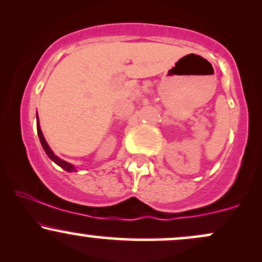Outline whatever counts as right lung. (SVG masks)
I'll return each instance as SVG.
<instances>
[{
	"label": "right lung",
	"mask_w": 262,
	"mask_h": 262,
	"mask_svg": "<svg viewBox=\"0 0 262 262\" xmlns=\"http://www.w3.org/2000/svg\"><path fill=\"white\" fill-rule=\"evenodd\" d=\"M36 128H37V135H39L40 143H41V145H42V149L45 150L46 155L49 156L50 159H51L52 161L56 163V165H58L59 167H61V168L64 169V171H67V172H75V171H77V169H75L74 165H72V163L64 161V160L59 159L57 155H55V152H53V151L51 150V147L49 146V144H47L45 137H43L42 132H41L40 123H39V117H37V113H36Z\"/></svg>",
	"instance_id": "right-lung-1"
}]
</instances>
